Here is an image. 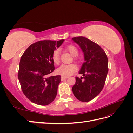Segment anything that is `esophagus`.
I'll return each instance as SVG.
<instances>
[{"mask_svg":"<svg viewBox=\"0 0 133 133\" xmlns=\"http://www.w3.org/2000/svg\"><path fill=\"white\" fill-rule=\"evenodd\" d=\"M67 78H68L67 76H62V77H61L62 80H65V79H66Z\"/></svg>","mask_w":133,"mask_h":133,"instance_id":"obj_1","label":"esophagus"}]
</instances>
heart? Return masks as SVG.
Segmentation results:
<instances>
[{
  "label": "heart",
  "mask_w": 133,
  "mask_h": 133,
  "mask_svg": "<svg viewBox=\"0 0 133 133\" xmlns=\"http://www.w3.org/2000/svg\"><path fill=\"white\" fill-rule=\"evenodd\" d=\"M66 49L74 57L77 55L78 54L77 48L74 45H68L66 47ZM60 50L57 49L53 51V54H52V60L56 64H59L60 62ZM75 59L76 60V58H75ZM76 69H77V66L74 64H63L58 68L57 71L60 75L68 76L73 74Z\"/></svg>",
  "instance_id": "obj_1"
}]
</instances>
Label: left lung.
<instances>
[{
	"label": "left lung",
	"instance_id": "8db88e82",
	"mask_svg": "<svg viewBox=\"0 0 133 133\" xmlns=\"http://www.w3.org/2000/svg\"><path fill=\"white\" fill-rule=\"evenodd\" d=\"M72 40L79 45L84 55V62L79 72L83 77H75L72 90L79 100L88 102L103 89L108 72V60L104 50L90 40L83 37Z\"/></svg>",
	"mask_w": 133,
	"mask_h": 133
}]
</instances>
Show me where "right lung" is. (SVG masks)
Segmentation results:
<instances>
[{"mask_svg": "<svg viewBox=\"0 0 133 133\" xmlns=\"http://www.w3.org/2000/svg\"><path fill=\"white\" fill-rule=\"evenodd\" d=\"M64 41H39L28 47L22 56L18 77L24 94L33 103L47 105L57 96L61 76H48L55 69L53 51Z\"/></svg>", "mask_w": 133, "mask_h": 133, "instance_id": "right-lung-1", "label": "right lung"}]
</instances>
